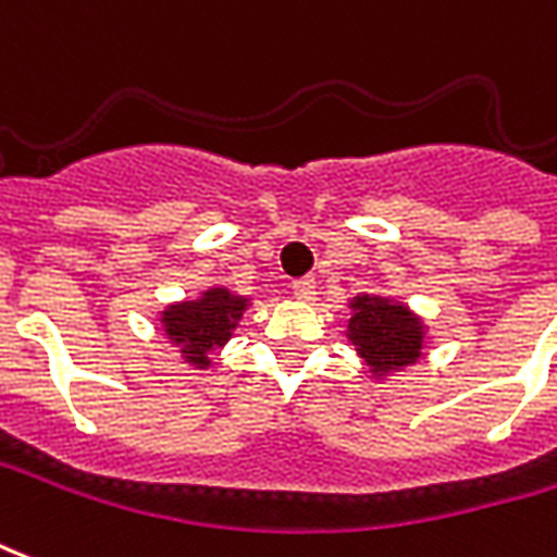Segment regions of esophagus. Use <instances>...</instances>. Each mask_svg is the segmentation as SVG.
<instances>
[{
	"label": "esophagus",
	"instance_id": "obj_1",
	"mask_svg": "<svg viewBox=\"0 0 557 557\" xmlns=\"http://www.w3.org/2000/svg\"><path fill=\"white\" fill-rule=\"evenodd\" d=\"M292 295L298 300H312V295H315V280L312 277H300L292 283Z\"/></svg>",
	"mask_w": 557,
	"mask_h": 557
}]
</instances>
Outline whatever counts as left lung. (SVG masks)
Segmentation results:
<instances>
[{"instance_id": "1", "label": "left lung", "mask_w": 557, "mask_h": 557, "mask_svg": "<svg viewBox=\"0 0 557 557\" xmlns=\"http://www.w3.org/2000/svg\"><path fill=\"white\" fill-rule=\"evenodd\" d=\"M348 339L372 372L386 374L422 357V321L413 312L386 298H354Z\"/></svg>"}]
</instances>
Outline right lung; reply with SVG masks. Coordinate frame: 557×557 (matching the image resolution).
<instances>
[{
	"label": "right lung",
	"instance_id": "right-lung-1",
	"mask_svg": "<svg viewBox=\"0 0 557 557\" xmlns=\"http://www.w3.org/2000/svg\"><path fill=\"white\" fill-rule=\"evenodd\" d=\"M247 307V298L230 295L226 289H209L203 298L174 304L162 312L164 333L183 348L185 362H191L197 369L209 366V351L221 348L233 327L242 319Z\"/></svg>",
	"mask_w": 557,
	"mask_h": 557
}]
</instances>
